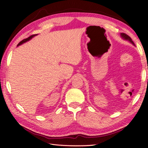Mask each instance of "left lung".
<instances>
[{"label":"left lung","mask_w":148,"mask_h":148,"mask_svg":"<svg viewBox=\"0 0 148 148\" xmlns=\"http://www.w3.org/2000/svg\"><path fill=\"white\" fill-rule=\"evenodd\" d=\"M120 36L121 37H122V39H123L124 40H128V41H129L130 43L132 44V45L134 46H136L135 45L134 42L132 41V39L130 38V37L128 36V35H127L126 34H124V33H121L120 34Z\"/></svg>","instance_id":"8db88e82"}]
</instances>
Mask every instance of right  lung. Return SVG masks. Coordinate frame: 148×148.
<instances>
[{
	"label": "right lung",
	"mask_w": 148,
	"mask_h": 148,
	"mask_svg": "<svg viewBox=\"0 0 148 148\" xmlns=\"http://www.w3.org/2000/svg\"><path fill=\"white\" fill-rule=\"evenodd\" d=\"M37 35V34H34V35L30 36V37H28V38H27V39H23V40H22L21 42H20L18 43V45H17V46H20V45H21L22 44H23V43H25V42H27V41H29V40H30V39H32L34 37L36 36Z\"/></svg>",
	"instance_id": "1"
}]
</instances>
